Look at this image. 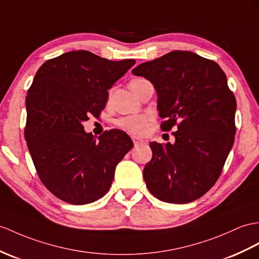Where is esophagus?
Masks as SVG:
<instances>
[{
  "mask_svg": "<svg viewBox=\"0 0 259 259\" xmlns=\"http://www.w3.org/2000/svg\"><path fill=\"white\" fill-rule=\"evenodd\" d=\"M133 143H134L135 146H138V145L143 144L144 141L143 140H138V138H136V137H133Z\"/></svg>",
  "mask_w": 259,
  "mask_h": 259,
  "instance_id": "34e87169",
  "label": "esophagus"
}]
</instances>
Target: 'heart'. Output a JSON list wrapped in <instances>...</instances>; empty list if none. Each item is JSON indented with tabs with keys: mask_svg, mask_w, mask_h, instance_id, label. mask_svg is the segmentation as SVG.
<instances>
[{
	"mask_svg": "<svg viewBox=\"0 0 259 259\" xmlns=\"http://www.w3.org/2000/svg\"><path fill=\"white\" fill-rule=\"evenodd\" d=\"M147 82L146 79L144 78H134L131 81L130 87L131 89H136L141 84ZM115 125L121 130L127 132V133L135 135V136H142L147 131L148 126V116L147 115H132V116H125L118 118L115 122Z\"/></svg>",
	"mask_w": 259,
	"mask_h": 259,
	"instance_id": "heart-1",
	"label": "heart"
}]
</instances>
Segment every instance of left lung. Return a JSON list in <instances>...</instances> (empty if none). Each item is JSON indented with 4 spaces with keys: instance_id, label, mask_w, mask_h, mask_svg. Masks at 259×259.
<instances>
[{
    "instance_id": "obj_1",
    "label": "left lung",
    "mask_w": 259,
    "mask_h": 259,
    "mask_svg": "<svg viewBox=\"0 0 259 259\" xmlns=\"http://www.w3.org/2000/svg\"><path fill=\"white\" fill-rule=\"evenodd\" d=\"M132 73L154 84L161 130H178L175 144H149L153 157L143 172L148 190L163 202H192L215 184L234 143L236 100L226 75L215 61L181 50Z\"/></svg>"
}]
</instances>
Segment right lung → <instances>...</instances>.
I'll list each match as a JSON object with an SVG mask.
<instances>
[{
	"mask_svg": "<svg viewBox=\"0 0 259 259\" xmlns=\"http://www.w3.org/2000/svg\"><path fill=\"white\" fill-rule=\"evenodd\" d=\"M134 64L77 50L47 60L36 72L26 97L25 140L40 181L67 203L102 198L116 165L133 148L123 131H105L97 141L82 123L100 116L108 90Z\"/></svg>",
	"mask_w": 259,
	"mask_h": 259,
	"instance_id": "add662e5",
	"label": "right lung"
}]
</instances>
